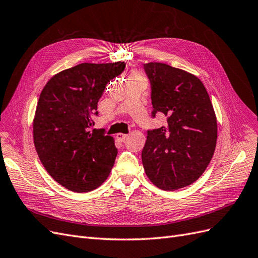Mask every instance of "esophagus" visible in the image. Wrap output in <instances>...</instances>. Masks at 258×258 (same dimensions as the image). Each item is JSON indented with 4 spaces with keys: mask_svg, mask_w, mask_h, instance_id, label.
Masks as SVG:
<instances>
[{
    "mask_svg": "<svg viewBox=\"0 0 258 258\" xmlns=\"http://www.w3.org/2000/svg\"><path fill=\"white\" fill-rule=\"evenodd\" d=\"M127 137H128V135H123V134H117L116 135V138L119 140V141H124V140L127 139Z\"/></svg>",
    "mask_w": 258,
    "mask_h": 258,
    "instance_id": "1",
    "label": "esophagus"
}]
</instances>
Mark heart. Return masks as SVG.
Wrapping results in <instances>:
<instances>
[{"mask_svg": "<svg viewBox=\"0 0 258 258\" xmlns=\"http://www.w3.org/2000/svg\"><path fill=\"white\" fill-rule=\"evenodd\" d=\"M130 81H144V77L141 74L134 73V74H131L129 77V82Z\"/></svg>", "mask_w": 258, "mask_h": 258, "instance_id": "b5f03b06", "label": "heart"}]
</instances>
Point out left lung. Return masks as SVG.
<instances>
[{
  "label": "left lung",
  "instance_id": "obj_1",
  "mask_svg": "<svg viewBox=\"0 0 258 258\" xmlns=\"http://www.w3.org/2000/svg\"><path fill=\"white\" fill-rule=\"evenodd\" d=\"M151 83L152 117L162 113L167 124L147 130L142 151L146 175L159 188L188 186L213 157L217 122L202 82L188 72L159 62L144 64Z\"/></svg>",
  "mask_w": 258,
  "mask_h": 258
}]
</instances>
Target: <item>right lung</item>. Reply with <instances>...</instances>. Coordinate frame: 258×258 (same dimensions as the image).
<instances>
[{"label": "right lung", "mask_w": 258, "mask_h": 258, "mask_svg": "<svg viewBox=\"0 0 258 258\" xmlns=\"http://www.w3.org/2000/svg\"><path fill=\"white\" fill-rule=\"evenodd\" d=\"M126 63H81L48 81L36 105L34 145L50 176L76 192L96 189L110 175L117 156L104 130H91L106 84Z\"/></svg>", "instance_id": "add662e5"}]
</instances>
